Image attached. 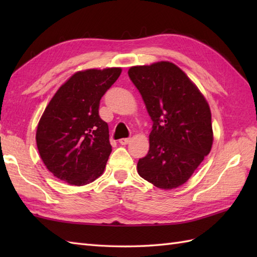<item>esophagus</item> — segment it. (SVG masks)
Here are the masks:
<instances>
[{"label": "esophagus", "instance_id": "1", "mask_svg": "<svg viewBox=\"0 0 257 257\" xmlns=\"http://www.w3.org/2000/svg\"><path fill=\"white\" fill-rule=\"evenodd\" d=\"M130 140H132L130 138H121L119 140V144L120 145H127V144L130 143Z\"/></svg>", "mask_w": 257, "mask_h": 257}]
</instances>
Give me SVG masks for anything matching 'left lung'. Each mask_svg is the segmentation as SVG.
I'll return each instance as SVG.
<instances>
[{"mask_svg": "<svg viewBox=\"0 0 257 257\" xmlns=\"http://www.w3.org/2000/svg\"><path fill=\"white\" fill-rule=\"evenodd\" d=\"M128 75L154 122L148 155L137 165L139 176L157 188H178L188 181L211 151L209 103L173 63L134 66Z\"/></svg>", "mask_w": 257, "mask_h": 257, "instance_id": "8db88e82", "label": "left lung"}]
</instances>
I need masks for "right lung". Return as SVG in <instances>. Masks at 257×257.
<instances>
[{
  "mask_svg": "<svg viewBox=\"0 0 257 257\" xmlns=\"http://www.w3.org/2000/svg\"><path fill=\"white\" fill-rule=\"evenodd\" d=\"M121 68L77 72L59 87L37 125L36 144L54 176L70 185H85L105 170L111 146L99 116L101 97Z\"/></svg>",
  "mask_w": 257,
  "mask_h": 257,
  "instance_id": "add662e5",
  "label": "right lung"
}]
</instances>
